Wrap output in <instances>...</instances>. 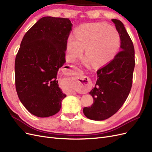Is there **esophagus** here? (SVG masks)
<instances>
[{
    "label": "esophagus",
    "mask_w": 152,
    "mask_h": 152,
    "mask_svg": "<svg viewBox=\"0 0 152 152\" xmlns=\"http://www.w3.org/2000/svg\"><path fill=\"white\" fill-rule=\"evenodd\" d=\"M73 68H75V66H73ZM80 81L81 82H80V85L81 86L82 93H87L91 89V83L89 78H88L86 76H83L81 78Z\"/></svg>",
    "instance_id": "1"
}]
</instances>
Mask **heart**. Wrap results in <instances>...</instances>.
<instances>
[{"label":"heart","instance_id":"1","mask_svg":"<svg viewBox=\"0 0 152 152\" xmlns=\"http://www.w3.org/2000/svg\"><path fill=\"white\" fill-rule=\"evenodd\" d=\"M121 43L118 31L103 23H88L76 29L75 37L70 36L67 40V53L70 61L81 56L85 48L86 56L82 59L86 65L94 64L102 66L115 56Z\"/></svg>","mask_w":152,"mask_h":152}]
</instances>
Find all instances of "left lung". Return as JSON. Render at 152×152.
I'll return each mask as SVG.
<instances>
[{
	"label": "left lung",
	"instance_id": "1",
	"mask_svg": "<svg viewBox=\"0 0 152 152\" xmlns=\"http://www.w3.org/2000/svg\"><path fill=\"white\" fill-rule=\"evenodd\" d=\"M121 36V50L112 60L97 71L98 79L89 94L94 99L91 107H84L85 116L103 121L117 112L129 94L135 66L134 48L122 23L112 19Z\"/></svg>",
	"mask_w": 152,
	"mask_h": 152
}]
</instances>
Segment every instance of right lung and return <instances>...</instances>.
Wrapping results in <instances>:
<instances>
[{
	"mask_svg": "<svg viewBox=\"0 0 152 152\" xmlns=\"http://www.w3.org/2000/svg\"><path fill=\"white\" fill-rule=\"evenodd\" d=\"M68 18L43 17L26 32L15 59V85L20 102L38 117L57 113L66 97L59 88L58 71L65 63Z\"/></svg>",
	"mask_w": 152,
	"mask_h": 152,
	"instance_id": "1",
	"label": "right lung"
}]
</instances>
